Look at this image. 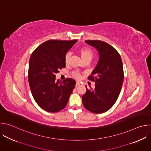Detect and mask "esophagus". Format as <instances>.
<instances>
[{
	"instance_id": "obj_1",
	"label": "esophagus",
	"mask_w": 151,
	"mask_h": 151,
	"mask_svg": "<svg viewBox=\"0 0 151 151\" xmlns=\"http://www.w3.org/2000/svg\"><path fill=\"white\" fill-rule=\"evenodd\" d=\"M80 84H81V82H79V81H77V82H76V85H75V87H77L78 86V85H79Z\"/></svg>"
}]
</instances>
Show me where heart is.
<instances>
[{
  "label": "heart",
  "instance_id": "b5f03b06",
  "mask_svg": "<svg viewBox=\"0 0 151 151\" xmlns=\"http://www.w3.org/2000/svg\"><path fill=\"white\" fill-rule=\"evenodd\" d=\"M79 53L81 56L82 59L83 61L85 60H91L92 58L93 57V51L88 48H82L79 50ZM71 54L70 53L68 52L65 56V62L66 63H68L70 58ZM73 76L75 78H79L80 75L78 72H73Z\"/></svg>",
  "mask_w": 151,
  "mask_h": 151
}]
</instances>
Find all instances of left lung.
I'll return each mask as SVG.
<instances>
[{"label": "left lung", "instance_id": "8db88e82", "mask_svg": "<svg viewBox=\"0 0 151 151\" xmlns=\"http://www.w3.org/2000/svg\"><path fill=\"white\" fill-rule=\"evenodd\" d=\"M99 52V61L88 79L96 81L95 87L82 96V103L88 111L101 114L110 109L116 102L124 81L121 57L111 45L101 40H85Z\"/></svg>", "mask_w": 151, "mask_h": 151}]
</instances>
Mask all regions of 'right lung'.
<instances>
[{
    "instance_id": "obj_1",
    "label": "right lung",
    "mask_w": 151,
    "mask_h": 151,
    "mask_svg": "<svg viewBox=\"0 0 151 151\" xmlns=\"http://www.w3.org/2000/svg\"><path fill=\"white\" fill-rule=\"evenodd\" d=\"M77 42L49 40L40 45L29 60L28 80L32 96L37 104L49 112L65 107L75 88L76 81L66 78L56 81L58 70L66 67L65 56Z\"/></svg>"
}]
</instances>
